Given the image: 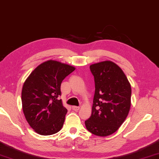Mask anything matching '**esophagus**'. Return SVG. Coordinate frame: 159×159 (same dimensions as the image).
I'll list each match as a JSON object with an SVG mask.
<instances>
[{
	"label": "esophagus",
	"instance_id": "1",
	"mask_svg": "<svg viewBox=\"0 0 159 159\" xmlns=\"http://www.w3.org/2000/svg\"><path fill=\"white\" fill-rule=\"evenodd\" d=\"M72 109H73V111H78L80 109V107L79 106H72Z\"/></svg>",
	"mask_w": 159,
	"mask_h": 159
}]
</instances>
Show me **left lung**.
Instances as JSON below:
<instances>
[{
  "label": "left lung",
  "mask_w": 159,
  "mask_h": 159,
  "mask_svg": "<svg viewBox=\"0 0 159 159\" xmlns=\"http://www.w3.org/2000/svg\"><path fill=\"white\" fill-rule=\"evenodd\" d=\"M95 92L92 115L85 121L88 131L98 136L115 133L125 122L131 107V88L121 68L111 61L89 66Z\"/></svg>",
  "instance_id": "obj_1"
}]
</instances>
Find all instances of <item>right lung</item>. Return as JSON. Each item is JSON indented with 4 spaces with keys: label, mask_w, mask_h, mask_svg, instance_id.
<instances>
[{
    "label": "right lung",
    "mask_w": 159,
    "mask_h": 159,
    "mask_svg": "<svg viewBox=\"0 0 159 159\" xmlns=\"http://www.w3.org/2000/svg\"><path fill=\"white\" fill-rule=\"evenodd\" d=\"M74 70L70 65L48 60L37 67L25 80L21 92L23 111L37 134L49 135L62 129L67 110L60 99V86Z\"/></svg>",
    "instance_id": "right-lung-1"
}]
</instances>
